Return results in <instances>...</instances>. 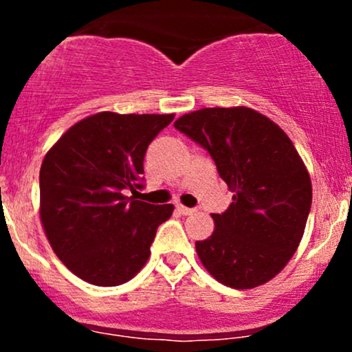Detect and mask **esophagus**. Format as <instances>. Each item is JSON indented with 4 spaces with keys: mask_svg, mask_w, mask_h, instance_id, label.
Returning <instances> with one entry per match:
<instances>
[{
    "mask_svg": "<svg viewBox=\"0 0 352 352\" xmlns=\"http://www.w3.org/2000/svg\"><path fill=\"white\" fill-rule=\"evenodd\" d=\"M175 208H177V212L180 213V215H192V213H195V208L184 207V205H180V204H177Z\"/></svg>",
    "mask_w": 352,
    "mask_h": 352,
    "instance_id": "esophagus-1",
    "label": "esophagus"
}]
</instances>
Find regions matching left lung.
Returning a JSON list of instances; mask_svg holds the SVG:
<instances>
[{"instance_id": "1", "label": "left lung", "mask_w": 352, "mask_h": 352, "mask_svg": "<svg viewBox=\"0 0 352 352\" xmlns=\"http://www.w3.org/2000/svg\"><path fill=\"white\" fill-rule=\"evenodd\" d=\"M175 129L210 153L233 201L213 213L215 230L195 248L221 285L250 289L292 260L311 210L309 173L289 137L250 107H207L175 120Z\"/></svg>"}]
</instances>
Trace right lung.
Returning <instances> with one entry per match:
<instances>
[{"label":"right lung","instance_id":"1","mask_svg":"<svg viewBox=\"0 0 352 352\" xmlns=\"http://www.w3.org/2000/svg\"><path fill=\"white\" fill-rule=\"evenodd\" d=\"M173 117L99 112L72 125L44 157V233L80 280L117 286L147 263L157 228L170 218L173 205H152L125 192L144 187L148 144Z\"/></svg>","mask_w":352,"mask_h":352}]
</instances>
